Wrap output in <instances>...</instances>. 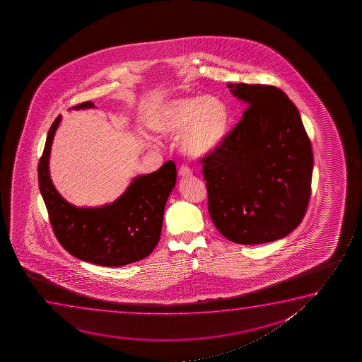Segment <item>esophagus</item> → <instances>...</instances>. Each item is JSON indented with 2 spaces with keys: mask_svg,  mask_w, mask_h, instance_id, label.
I'll list each match as a JSON object with an SVG mask.
<instances>
[{
  "mask_svg": "<svg viewBox=\"0 0 362 362\" xmlns=\"http://www.w3.org/2000/svg\"><path fill=\"white\" fill-rule=\"evenodd\" d=\"M192 174H193V172H192V169L189 168L188 165H182V167L179 168V175L183 177V178L190 177Z\"/></svg>",
  "mask_w": 362,
  "mask_h": 362,
  "instance_id": "obj_1",
  "label": "esophagus"
}]
</instances>
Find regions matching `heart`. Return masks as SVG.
I'll use <instances>...</instances> for the list:
<instances>
[{
    "mask_svg": "<svg viewBox=\"0 0 362 362\" xmlns=\"http://www.w3.org/2000/svg\"><path fill=\"white\" fill-rule=\"evenodd\" d=\"M228 107L215 96L188 95L163 105L151 126L162 136L184 132L182 146L194 157L213 153L223 144L228 127Z\"/></svg>",
    "mask_w": 362,
    "mask_h": 362,
    "instance_id": "heart-1",
    "label": "heart"
}]
</instances>
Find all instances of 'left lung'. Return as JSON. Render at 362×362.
Here are the masks:
<instances>
[{
	"label": "left lung",
	"mask_w": 362,
	"mask_h": 362,
	"mask_svg": "<svg viewBox=\"0 0 362 362\" xmlns=\"http://www.w3.org/2000/svg\"><path fill=\"white\" fill-rule=\"evenodd\" d=\"M243 119L202 159L215 228L233 243L286 238L307 211L313 151L296 105L272 85L228 84Z\"/></svg>",
	"instance_id": "left-lung-1"
}]
</instances>
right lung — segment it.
I'll use <instances>...</instances> for the list:
<instances>
[{
    "label": "right lung",
    "instance_id": "1",
    "mask_svg": "<svg viewBox=\"0 0 362 362\" xmlns=\"http://www.w3.org/2000/svg\"><path fill=\"white\" fill-rule=\"evenodd\" d=\"M94 107L91 101L71 109ZM62 116L50 126L38 163L40 190L55 238L74 257L119 267L149 256L158 243L164 206L177 179L173 160L134 179L116 202L101 208H76L60 197L49 177L50 146Z\"/></svg>",
    "mask_w": 362,
    "mask_h": 362
}]
</instances>
